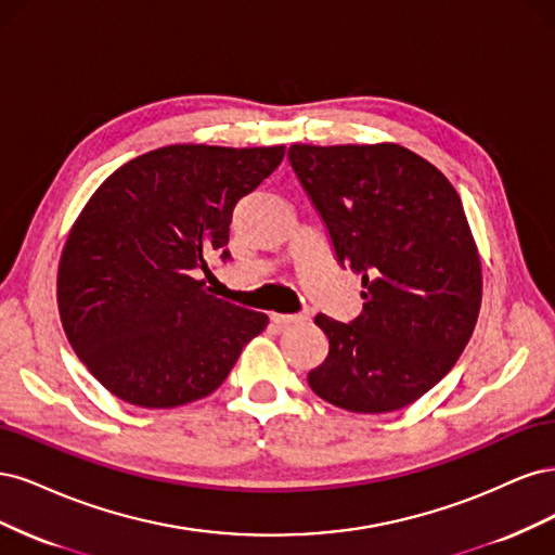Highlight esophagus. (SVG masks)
<instances>
[{
  "label": "esophagus",
  "mask_w": 555,
  "mask_h": 555,
  "mask_svg": "<svg viewBox=\"0 0 555 555\" xmlns=\"http://www.w3.org/2000/svg\"><path fill=\"white\" fill-rule=\"evenodd\" d=\"M272 323H276L279 327H288V325H295V323H301L304 315L301 313H272Z\"/></svg>",
  "instance_id": "1"
}]
</instances>
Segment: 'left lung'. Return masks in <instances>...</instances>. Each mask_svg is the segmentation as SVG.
<instances>
[{"instance_id":"obj_1","label":"left lung","mask_w":555,"mask_h":555,"mask_svg":"<svg viewBox=\"0 0 555 555\" xmlns=\"http://www.w3.org/2000/svg\"><path fill=\"white\" fill-rule=\"evenodd\" d=\"M288 158L338 264L364 285L350 323L315 315L330 352L307 380L350 413L401 410L452 371L479 315L481 264L459 193L391 142L293 145Z\"/></svg>"}]
</instances>
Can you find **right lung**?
<instances>
[{
  "mask_svg": "<svg viewBox=\"0 0 555 555\" xmlns=\"http://www.w3.org/2000/svg\"><path fill=\"white\" fill-rule=\"evenodd\" d=\"M285 147L168 145L117 168L80 211L57 272L62 325L121 401L175 408L211 395L267 315L209 295L232 211Z\"/></svg>",
  "mask_w": 555,
  "mask_h": 555,
  "instance_id": "obj_1",
  "label": "right lung"
}]
</instances>
